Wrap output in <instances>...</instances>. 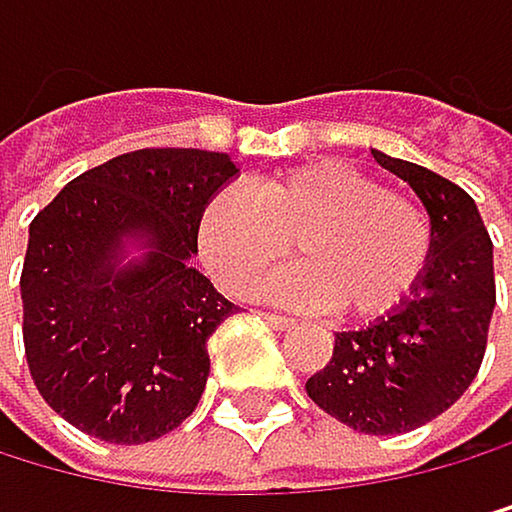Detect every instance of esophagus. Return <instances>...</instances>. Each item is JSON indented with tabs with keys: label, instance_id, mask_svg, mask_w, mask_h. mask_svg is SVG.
Wrapping results in <instances>:
<instances>
[{
	"label": "esophagus",
	"instance_id": "esophagus-1",
	"mask_svg": "<svg viewBox=\"0 0 512 512\" xmlns=\"http://www.w3.org/2000/svg\"><path fill=\"white\" fill-rule=\"evenodd\" d=\"M262 317H266L272 327H278V330H288L291 323H295V317H288V314H272V311H262Z\"/></svg>",
	"mask_w": 512,
	"mask_h": 512
}]
</instances>
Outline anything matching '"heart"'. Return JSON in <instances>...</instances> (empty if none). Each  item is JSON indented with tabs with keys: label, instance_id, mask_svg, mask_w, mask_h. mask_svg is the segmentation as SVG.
Returning a JSON list of instances; mask_svg holds the SVG:
<instances>
[{
	"label": "heart",
	"instance_id": "b5f03b06",
	"mask_svg": "<svg viewBox=\"0 0 512 512\" xmlns=\"http://www.w3.org/2000/svg\"><path fill=\"white\" fill-rule=\"evenodd\" d=\"M201 256L227 291L250 295L291 253L304 266L272 285L278 295L378 317L410 298L433 256V221L407 192L385 189L349 163H311L224 192L198 221Z\"/></svg>",
	"mask_w": 512,
	"mask_h": 512
}]
</instances>
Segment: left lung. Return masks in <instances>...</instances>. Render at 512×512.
Masks as SVG:
<instances>
[{
    "instance_id": "8db88e82",
    "label": "left lung",
    "mask_w": 512,
    "mask_h": 512,
    "mask_svg": "<svg viewBox=\"0 0 512 512\" xmlns=\"http://www.w3.org/2000/svg\"><path fill=\"white\" fill-rule=\"evenodd\" d=\"M372 153L430 211L433 256L397 311L336 333L330 362L304 388L352 430L394 436L439 417L475 381L497 304L494 243L465 189L426 166Z\"/></svg>"
}]
</instances>
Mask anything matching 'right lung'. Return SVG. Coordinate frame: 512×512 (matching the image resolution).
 I'll list each match as a JSON object with an SVG mask.
<instances>
[{
    "label": "right lung",
    "instance_id": "1",
    "mask_svg": "<svg viewBox=\"0 0 512 512\" xmlns=\"http://www.w3.org/2000/svg\"><path fill=\"white\" fill-rule=\"evenodd\" d=\"M237 172L227 153L147 147L82 172L37 211L21 266L25 359L76 430L140 446L198 407L208 336L237 304L189 259L201 211ZM124 236L154 250L115 270Z\"/></svg>",
    "mask_w": 512,
    "mask_h": 512
}]
</instances>
